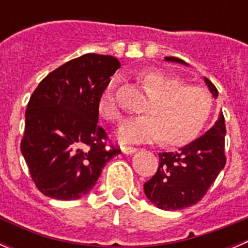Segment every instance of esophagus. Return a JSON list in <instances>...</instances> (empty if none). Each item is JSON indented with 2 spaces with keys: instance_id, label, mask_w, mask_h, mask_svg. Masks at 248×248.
Segmentation results:
<instances>
[{
  "instance_id": "1",
  "label": "esophagus",
  "mask_w": 248,
  "mask_h": 248,
  "mask_svg": "<svg viewBox=\"0 0 248 248\" xmlns=\"http://www.w3.org/2000/svg\"><path fill=\"white\" fill-rule=\"evenodd\" d=\"M137 151H138V149L133 148V146H122V153L125 155L134 154V153H137Z\"/></svg>"
}]
</instances>
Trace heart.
<instances>
[{"label": "heart", "instance_id": "heart-1", "mask_svg": "<svg viewBox=\"0 0 248 248\" xmlns=\"http://www.w3.org/2000/svg\"><path fill=\"white\" fill-rule=\"evenodd\" d=\"M140 84L150 94L143 117L129 118L117 130L122 143H148L161 139L166 145H179L198 134L211 111V97L194 85H184L177 77L151 69L140 73ZM104 118L115 122L120 108L115 97V79L111 80L99 100Z\"/></svg>", "mask_w": 248, "mask_h": 248}]
</instances>
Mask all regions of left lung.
<instances>
[{"label":"left lung","instance_id":"left-lung-1","mask_svg":"<svg viewBox=\"0 0 248 248\" xmlns=\"http://www.w3.org/2000/svg\"><path fill=\"white\" fill-rule=\"evenodd\" d=\"M165 61L187 65L176 57H165ZM203 80L216 99V87L207 78ZM225 119L220 111L216 123L200 138L177 151L160 153L156 174L144 184L148 200L166 211L198 203L225 168Z\"/></svg>","mask_w":248,"mask_h":248}]
</instances>
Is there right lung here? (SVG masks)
<instances>
[{"mask_svg":"<svg viewBox=\"0 0 248 248\" xmlns=\"http://www.w3.org/2000/svg\"><path fill=\"white\" fill-rule=\"evenodd\" d=\"M120 68L115 57L88 53L39 83L27 105L21 151L38 190L57 200L88 194L119 149H105L99 100Z\"/></svg>","mask_w":248,"mask_h":248,"instance_id":"1","label":"right lung"}]
</instances>
